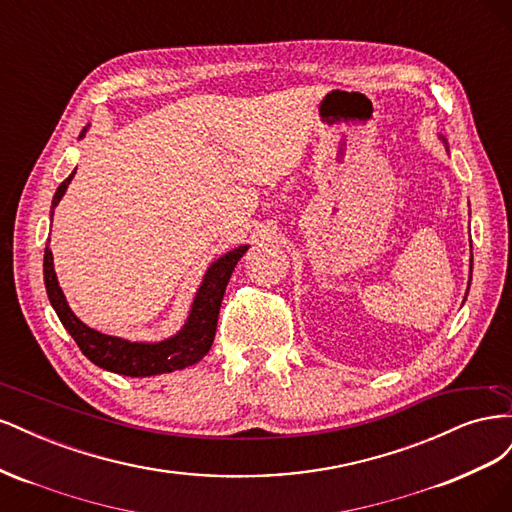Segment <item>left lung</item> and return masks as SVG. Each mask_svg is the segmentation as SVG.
<instances>
[{"label":"left lung","instance_id":"1","mask_svg":"<svg viewBox=\"0 0 512 512\" xmlns=\"http://www.w3.org/2000/svg\"><path fill=\"white\" fill-rule=\"evenodd\" d=\"M438 138H442V143H444V147H446V151H448V143H446V138H444L442 134H438ZM470 247H472V239H470ZM470 282H472V252H470V277H468V290H470ZM466 297H468V292H466Z\"/></svg>","mask_w":512,"mask_h":512}]
</instances>
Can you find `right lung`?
I'll return each instance as SVG.
<instances>
[{
  "instance_id": "add662e5",
  "label": "right lung",
  "mask_w": 512,
  "mask_h": 512,
  "mask_svg": "<svg viewBox=\"0 0 512 512\" xmlns=\"http://www.w3.org/2000/svg\"><path fill=\"white\" fill-rule=\"evenodd\" d=\"M89 128L91 123H87L83 128L79 141H83ZM74 175H76V168L72 170L70 177L59 185L53 196L51 222H53L55 207L59 205V200L64 198ZM49 243L51 239L46 241V250H44V286L55 314L59 316L61 324H64L66 331L72 335L74 342L79 344L81 352L91 363L106 371H115V374L130 376V378L170 374V371L185 369L203 359V356L211 350L215 329H218L220 305H222L230 275L235 271L239 258L247 252V247H250V245H239L235 250H230L211 262L203 275V282H200L194 294L190 314L175 335L164 337L160 342H132V339H126V337L108 335V333L91 329L72 312L66 301V294L57 282L53 252Z\"/></svg>"
}]
</instances>
